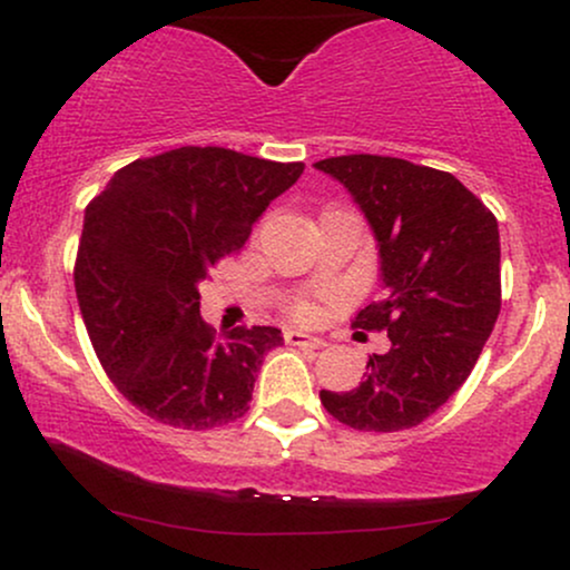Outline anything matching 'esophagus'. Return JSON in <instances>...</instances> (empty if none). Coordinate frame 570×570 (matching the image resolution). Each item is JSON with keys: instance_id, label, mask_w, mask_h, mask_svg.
I'll return each instance as SVG.
<instances>
[{"instance_id": "esophagus-1", "label": "esophagus", "mask_w": 570, "mask_h": 570, "mask_svg": "<svg viewBox=\"0 0 570 570\" xmlns=\"http://www.w3.org/2000/svg\"><path fill=\"white\" fill-rule=\"evenodd\" d=\"M284 343L286 345H297V348H313V351L324 348V340L311 337V335H305V332H297V330H286L284 332Z\"/></svg>"}]
</instances>
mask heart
<instances>
[{
  "mask_svg": "<svg viewBox=\"0 0 570 570\" xmlns=\"http://www.w3.org/2000/svg\"><path fill=\"white\" fill-rule=\"evenodd\" d=\"M289 316L294 318V322L311 324V322H316V318H318V305L313 303V299H307V297H297L289 305Z\"/></svg>",
  "mask_w": 570,
  "mask_h": 570,
  "instance_id": "b5f03b06",
  "label": "heart"
}]
</instances>
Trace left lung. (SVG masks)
Wrapping results in <instances>:
<instances>
[{"mask_svg":"<svg viewBox=\"0 0 570 570\" xmlns=\"http://www.w3.org/2000/svg\"><path fill=\"white\" fill-rule=\"evenodd\" d=\"M362 206L381 246L385 294L351 326L389 332L351 391H322L332 417L358 431L423 423L472 375L501 311L499 222L453 174L389 155L316 163Z\"/></svg>","mask_w":570,"mask_h":570,"instance_id":"1","label":"left lung"}]
</instances>
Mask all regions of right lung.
Returning <instances> with one entry per match:
<instances>
[{
  "mask_svg": "<svg viewBox=\"0 0 570 570\" xmlns=\"http://www.w3.org/2000/svg\"><path fill=\"white\" fill-rule=\"evenodd\" d=\"M305 163L179 147L120 168L85 208L75 289L109 381L153 421L206 431L246 415L276 326L217 335L200 284L246 244Z\"/></svg>",
  "mask_w": 570,
  "mask_h": 570,
  "instance_id": "obj_1",
  "label": "right lung"
}]
</instances>
